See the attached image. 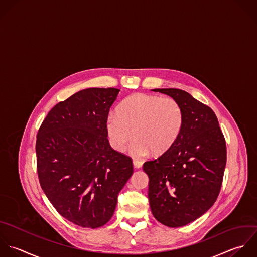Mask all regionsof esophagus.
I'll return each instance as SVG.
<instances>
[{"label": "esophagus", "instance_id": "1", "mask_svg": "<svg viewBox=\"0 0 257 257\" xmlns=\"http://www.w3.org/2000/svg\"><path fill=\"white\" fill-rule=\"evenodd\" d=\"M142 164H143V162L140 161V160H133V165H134V167L137 168V169L141 168V167H142Z\"/></svg>", "mask_w": 257, "mask_h": 257}]
</instances>
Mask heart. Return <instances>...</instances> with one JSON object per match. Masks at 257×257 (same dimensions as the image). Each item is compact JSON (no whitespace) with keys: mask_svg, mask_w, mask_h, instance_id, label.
<instances>
[{"mask_svg":"<svg viewBox=\"0 0 257 257\" xmlns=\"http://www.w3.org/2000/svg\"><path fill=\"white\" fill-rule=\"evenodd\" d=\"M183 124L184 113L175 99L137 93L120 104L117 114L108 116L106 131L112 147L119 152L134 137L131 144L134 156H144L150 151L161 155L174 145Z\"/></svg>","mask_w":257,"mask_h":257,"instance_id":"b5f03b06","label":"heart"}]
</instances>
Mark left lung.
Instances as JSON below:
<instances>
[{
  "mask_svg": "<svg viewBox=\"0 0 257 257\" xmlns=\"http://www.w3.org/2000/svg\"><path fill=\"white\" fill-rule=\"evenodd\" d=\"M182 107L184 124L174 145L143 165L149 177L148 198L155 219L168 227L184 226L216 201L226 165V144L215 113L189 93L154 89Z\"/></svg>",
  "mask_w": 257,
  "mask_h": 257,
  "instance_id": "1",
  "label": "left lung"
}]
</instances>
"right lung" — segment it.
<instances>
[{"label":"right lung","mask_w":257,"mask_h":257,"mask_svg":"<svg viewBox=\"0 0 257 257\" xmlns=\"http://www.w3.org/2000/svg\"><path fill=\"white\" fill-rule=\"evenodd\" d=\"M120 90L88 88L58 103L37 135L41 187L64 218L98 228L114 214L117 197L133 173L130 157L111 148L109 110Z\"/></svg>","instance_id":"add662e5"}]
</instances>
